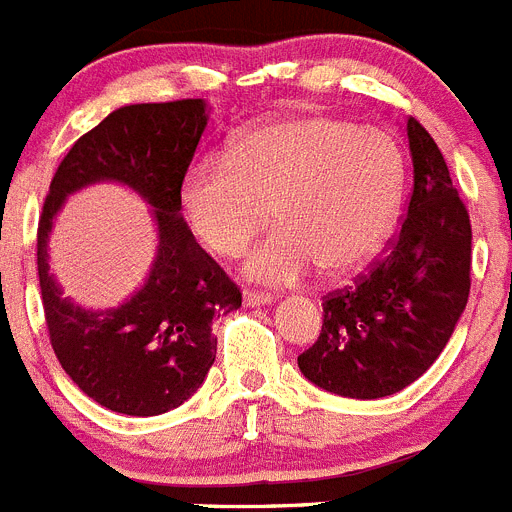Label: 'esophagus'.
<instances>
[{
  "mask_svg": "<svg viewBox=\"0 0 512 512\" xmlns=\"http://www.w3.org/2000/svg\"><path fill=\"white\" fill-rule=\"evenodd\" d=\"M273 296L270 293H262V291H252V288H244V304L247 306H260V304H270Z\"/></svg>",
  "mask_w": 512,
  "mask_h": 512,
  "instance_id": "obj_1",
  "label": "esophagus"
}]
</instances>
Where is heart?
<instances>
[{"label": "heart", "instance_id": "1", "mask_svg": "<svg viewBox=\"0 0 512 512\" xmlns=\"http://www.w3.org/2000/svg\"><path fill=\"white\" fill-rule=\"evenodd\" d=\"M404 198V154L391 133L337 115H296L244 131L224 157L182 182V211L213 255L237 257L270 221L278 231L247 270L273 286L361 270L384 247Z\"/></svg>", "mask_w": 512, "mask_h": 512}]
</instances>
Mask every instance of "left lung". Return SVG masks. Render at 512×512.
<instances>
[{"instance_id":"obj_1","label":"left lung","mask_w":512,"mask_h":512,"mask_svg":"<svg viewBox=\"0 0 512 512\" xmlns=\"http://www.w3.org/2000/svg\"><path fill=\"white\" fill-rule=\"evenodd\" d=\"M415 188L384 257L322 299L317 342L299 355L311 384L379 399L420 379L443 353L471 288V221L433 136L407 121Z\"/></svg>"}]
</instances>
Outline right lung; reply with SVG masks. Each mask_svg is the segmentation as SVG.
Masks as SVG:
<instances>
[{"label":"right lung","mask_w":512,"mask_h":512,"mask_svg":"<svg viewBox=\"0 0 512 512\" xmlns=\"http://www.w3.org/2000/svg\"><path fill=\"white\" fill-rule=\"evenodd\" d=\"M206 128L203 100L123 105L74 141L56 167L38 219V278L48 340L71 381L113 412L151 417L193 394L216 361V314L242 306V291L182 221V182ZM118 179L155 206L160 252L147 286L113 312L60 299L47 275L45 239L66 192Z\"/></svg>","instance_id":"right-lung-1"}]
</instances>
